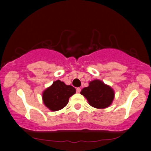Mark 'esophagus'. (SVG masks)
<instances>
[{
	"instance_id": "esophagus-1",
	"label": "esophagus",
	"mask_w": 151,
	"mask_h": 151,
	"mask_svg": "<svg viewBox=\"0 0 151 151\" xmlns=\"http://www.w3.org/2000/svg\"><path fill=\"white\" fill-rule=\"evenodd\" d=\"M76 91H77V93H80V91H81V88H79V87L77 88H76Z\"/></svg>"
}]
</instances>
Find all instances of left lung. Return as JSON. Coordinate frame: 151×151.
I'll return each mask as SVG.
<instances>
[{
	"label": "left lung",
	"mask_w": 151,
	"mask_h": 151,
	"mask_svg": "<svg viewBox=\"0 0 151 151\" xmlns=\"http://www.w3.org/2000/svg\"><path fill=\"white\" fill-rule=\"evenodd\" d=\"M80 93L85 97L91 106L99 109L109 107L115 98L113 88L98 79L91 81L87 87L82 88Z\"/></svg>",
	"instance_id": "1"
}]
</instances>
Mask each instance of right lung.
I'll list each match as a JSON object with an SVG mask.
<instances>
[{
  "label": "right lung",
  "mask_w": 151,
  "mask_h": 151,
  "mask_svg": "<svg viewBox=\"0 0 151 151\" xmlns=\"http://www.w3.org/2000/svg\"><path fill=\"white\" fill-rule=\"evenodd\" d=\"M76 88L58 80L42 92L44 104L51 111L61 110L67 106L69 99L76 93Z\"/></svg>",
  "instance_id": "right-lung-1"
}]
</instances>
